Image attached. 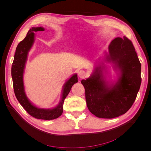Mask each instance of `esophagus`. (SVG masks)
<instances>
[{
  "label": "esophagus",
  "instance_id": "obj_1",
  "mask_svg": "<svg viewBox=\"0 0 151 151\" xmlns=\"http://www.w3.org/2000/svg\"><path fill=\"white\" fill-rule=\"evenodd\" d=\"M86 73L84 70H80L78 72V77H80L81 79H83L86 77Z\"/></svg>",
  "mask_w": 151,
  "mask_h": 151
}]
</instances>
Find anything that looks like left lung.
Segmentation results:
<instances>
[{
  "mask_svg": "<svg viewBox=\"0 0 151 151\" xmlns=\"http://www.w3.org/2000/svg\"><path fill=\"white\" fill-rule=\"evenodd\" d=\"M109 62L122 71L116 85L108 87L100 75V67L81 83L84 87L89 110L102 118H113L127 113L134 104L141 84V64L132 41L116 38L109 45Z\"/></svg>",
  "mask_w": 151,
  "mask_h": 151,
  "instance_id": "1",
  "label": "left lung"
}]
</instances>
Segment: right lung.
Wrapping results in <instances>:
<instances>
[{
  "instance_id": "obj_1",
  "label": "right lung",
  "mask_w": 151,
  "mask_h": 151,
  "mask_svg": "<svg viewBox=\"0 0 151 151\" xmlns=\"http://www.w3.org/2000/svg\"><path fill=\"white\" fill-rule=\"evenodd\" d=\"M44 28L42 27L32 28L28 31L24 39L17 45L14 61L11 68V75L12 78L13 88L14 94L18 101L31 116L37 119L53 120L58 118L63 113V104L67 96L69 93L72 86L77 83V76L75 74L68 80L64 85L62 100L58 106L52 109H40L33 106L26 98L24 90L23 72L28 51L33 45L34 42L35 33L37 31H43Z\"/></svg>"
}]
</instances>
